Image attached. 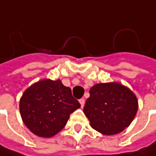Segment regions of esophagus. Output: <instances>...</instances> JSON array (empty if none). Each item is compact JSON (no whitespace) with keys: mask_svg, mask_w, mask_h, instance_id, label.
<instances>
[{"mask_svg":"<svg viewBox=\"0 0 156 156\" xmlns=\"http://www.w3.org/2000/svg\"><path fill=\"white\" fill-rule=\"evenodd\" d=\"M79 103H80V105H81V108H83L84 105H85V99H84V98L79 99Z\"/></svg>","mask_w":156,"mask_h":156,"instance_id":"esophagus-1","label":"esophagus"}]
</instances>
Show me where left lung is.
I'll use <instances>...</instances> for the list:
<instances>
[{
  "label": "left lung",
  "mask_w": 156,
  "mask_h": 156,
  "mask_svg": "<svg viewBox=\"0 0 156 156\" xmlns=\"http://www.w3.org/2000/svg\"><path fill=\"white\" fill-rule=\"evenodd\" d=\"M84 113L95 130L107 136L122 132L135 118L138 101L126 86L117 83H99L89 90Z\"/></svg>",
  "instance_id": "left-lung-1"
}]
</instances>
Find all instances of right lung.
<instances>
[{
    "label": "right lung",
    "mask_w": 156,
    "mask_h": 156,
    "mask_svg": "<svg viewBox=\"0 0 156 156\" xmlns=\"http://www.w3.org/2000/svg\"><path fill=\"white\" fill-rule=\"evenodd\" d=\"M79 108L71 89L59 79L45 78L34 83L20 100V112L25 126L34 135L46 138L62 130L70 114Z\"/></svg>",
    "instance_id": "1"
}]
</instances>
